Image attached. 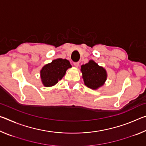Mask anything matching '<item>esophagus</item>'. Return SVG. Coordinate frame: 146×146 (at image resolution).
Listing matches in <instances>:
<instances>
[{"mask_svg": "<svg viewBox=\"0 0 146 146\" xmlns=\"http://www.w3.org/2000/svg\"><path fill=\"white\" fill-rule=\"evenodd\" d=\"M73 64H74V66H75V67H78V66H79V62H74Z\"/></svg>", "mask_w": 146, "mask_h": 146, "instance_id": "1", "label": "esophagus"}]
</instances>
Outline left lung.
Returning <instances> with one entry per match:
<instances>
[{
  "label": "left lung",
  "instance_id": "1",
  "mask_svg": "<svg viewBox=\"0 0 146 146\" xmlns=\"http://www.w3.org/2000/svg\"><path fill=\"white\" fill-rule=\"evenodd\" d=\"M81 71L85 85L93 90L102 86L107 78L106 70L93 60L81 66Z\"/></svg>",
  "mask_w": 146,
  "mask_h": 146
}]
</instances>
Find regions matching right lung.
Here are the masks:
<instances>
[{
  "label": "right lung",
  "instance_id": "add662e5",
  "mask_svg": "<svg viewBox=\"0 0 146 146\" xmlns=\"http://www.w3.org/2000/svg\"><path fill=\"white\" fill-rule=\"evenodd\" d=\"M71 65L68 60L58 58L52 62L46 64L40 71L42 82L46 87L55 85L58 80H61L65 75L66 71Z\"/></svg>",
  "mask_w": 146,
  "mask_h": 146
}]
</instances>
